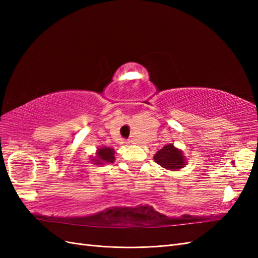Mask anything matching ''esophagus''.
Instances as JSON below:
<instances>
[{"label": "esophagus", "instance_id": "obj_1", "mask_svg": "<svg viewBox=\"0 0 258 258\" xmlns=\"http://www.w3.org/2000/svg\"><path fill=\"white\" fill-rule=\"evenodd\" d=\"M126 144H127V145L132 144V141H131V140H127V141H126Z\"/></svg>", "mask_w": 258, "mask_h": 258}]
</instances>
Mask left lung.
<instances>
[{
    "label": "left lung",
    "instance_id": "left-lung-1",
    "mask_svg": "<svg viewBox=\"0 0 258 258\" xmlns=\"http://www.w3.org/2000/svg\"><path fill=\"white\" fill-rule=\"evenodd\" d=\"M154 160L162 168L171 171L182 169L186 165V158L182 151L176 148L173 144L163 146L155 154Z\"/></svg>",
    "mask_w": 258,
    "mask_h": 258
}]
</instances>
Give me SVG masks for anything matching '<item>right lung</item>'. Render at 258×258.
<instances>
[{
  "label": "right lung",
  "instance_id": "obj_1",
  "mask_svg": "<svg viewBox=\"0 0 258 258\" xmlns=\"http://www.w3.org/2000/svg\"><path fill=\"white\" fill-rule=\"evenodd\" d=\"M95 165H103V163H112L115 160V151L111 147L103 146L98 148L97 156L91 159Z\"/></svg>",
  "mask_w": 258,
  "mask_h": 258
}]
</instances>
